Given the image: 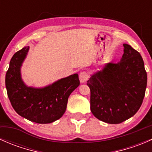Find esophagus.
I'll return each mask as SVG.
<instances>
[{
    "instance_id": "esophagus-1",
    "label": "esophagus",
    "mask_w": 152,
    "mask_h": 152,
    "mask_svg": "<svg viewBox=\"0 0 152 152\" xmlns=\"http://www.w3.org/2000/svg\"><path fill=\"white\" fill-rule=\"evenodd\" d=\"M90 78V75L86 71H82L81 72L80 74H79V80L82 83H84V82H86L88 79Z\"/></svg>"
}]
</instances>
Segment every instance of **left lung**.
<instances>
[{"instance_id": "1", "label": "left lung", "mask_w": 152, "mask_h": 152, "mask_svg": "<svg viewBox=\"0 0 152 152\" xmlns=\"http://www.w3.org/2000/svg\"><path fill=\"white\" fill-rule=\"evenodd\" d=\"M119 62H110L87 82L90 89V110L107 124H117L132 117L140 109L147 85L141 55L127 44Z\"/></svg>"}]
</instances>
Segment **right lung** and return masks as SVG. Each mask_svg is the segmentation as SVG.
I'll return each instance as SVG.
<instances>
[{"instance_id":"obj_1","label":"right lung","mask_w":152,"mask_h":152,"mask_svg":"<svg viewBox=\"0 0 152 152\" xmlns=\"http://www.w3.org/2000/svg\"><path fill=\"white\" fill-rule=\"evenodd\" d=\"M28 49L24 47L11 59L6 73L7 95L18 115L37 124L52 123L65 113L69 96L80 85L79 75L75 73L42 89L27 87L20 70Z\"/></svg>"}]
</instances>
